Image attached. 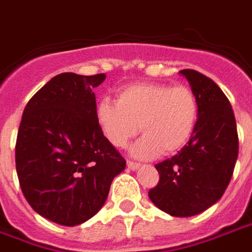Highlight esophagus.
<instances>
[{"mask_svg": "<svg viewBox=\"0 0 252 252\" xmlns=\"http://www.w3.org/2000/svg\"><path fill=\"white\" fill-rule=\"evenodd\" d=\"M126 167H128L129 170H133V171H135V170H137L139 167H140V164L135 163V162H131V160H128V162H126Z\"/></svg>", "mask_w": 252, "mask_h": 252, "instance_id": "1", "label": "esophagus"}]
</instances>
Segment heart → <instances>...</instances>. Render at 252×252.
<instances>
[{
	"label": "heart",
	"instance_id": "obj_1",
	"mask_svg": "<svg viewBox=\"0 0 252 252\" xmlns=\"http://www.w3.org/2000/svg\"><path fill=\"white\" fill-rule=\"evenodd\" d=\"M95 120L105 139L126 147L140 129L144 133L131 148L135 158L171 155L189 142L198 120V99L188 86L136 82L119 89L117 102L99 99Z\"/></svg>",
	"mask_w": 252,
	"mask_h": 252
}]
</instances>
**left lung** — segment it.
Returning a JSON list of instances; mask_svg holds the SVG:
<instances>
[{"mask_svg":"<svg viewBox=\"0 0 252 252\" xmlns=\"http://www.w3.org/2000/svg\"><path fill=\"white\" fill-rule=\"evenodd\" d=\"M198 99V120L185 147L155 167L158 185L148 197L175 217L195 216L221 198L238 159L239 140L232 106L211 78L181 70Z\"/></svg>","mask_w":252,"mask_h":252,"instance_id":"1","label":"left lung"}]
</instances>
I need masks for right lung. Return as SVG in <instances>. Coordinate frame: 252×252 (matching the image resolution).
I'll return each mask as SVG.
<instances>
[{"mask_svg":"<svg viewBox=\"0 0 252 252\" xmlns=\"http://www.w3.org/2000/svg\"><path fill=\"white\" fill-rule=\"evenodd\" d=\"M105 74L62 72L30 99L16 142L23 194L40 216L74 227L102 208L126 160L95 120L93 89Z\"/></svg>","mask_w":252,"mask_h":252,"instance_id":"obj_1","label":"right lung"}]
</instances>
